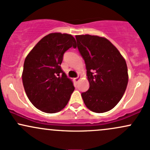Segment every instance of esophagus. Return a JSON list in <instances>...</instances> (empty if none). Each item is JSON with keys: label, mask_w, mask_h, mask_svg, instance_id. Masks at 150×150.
Wrapping results in <instances>:
<instances>
[{"label": "esophagus", "mask_w": 150, "mask_h": 150, "mask_svg": "<svg viewBox=\"0 0 150 150\" xmlns=\"http://www.w3.org/2000/svg\"><path fill=\"white\" fill-rule=\"evenodd\" d=\"M80 78H81V76H78L77 78H74V81H75V83H78L79 80H80Z\"/></svg>", "instance_id": "esophagus-1"}]
</instances>
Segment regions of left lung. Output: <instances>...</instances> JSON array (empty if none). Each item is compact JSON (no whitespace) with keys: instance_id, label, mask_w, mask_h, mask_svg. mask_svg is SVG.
Masks as SVG:
<instances>
[{"instance_id":"8db88e82","label":"left lung","mask_w":150,"mask_h":150,"mask_svg":"<svg viewBox=\"0 0 150 150\" xmlns=\"http://www.w3.org/2000/svg\"><path fill=\"white\" fill-rule=\"evenodd\" d=\"M78 48L85 62L90 83L81 94L91 111L103 113L112 110L122 99L128 83L125 60L112 42L97 35H75Z\"/></svg>"}]
</instances>
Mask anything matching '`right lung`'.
<instances>
[{
    "mask_svg": "<svg viewBox=\"0 0 150 150\" xmlns=\"http://www.w3.org/2000/svg\"><path fill=\"white\" fill-rule=\"evenodd\" d=\"M71 35L53 33L42 38L24 62L22 80L26 95L37 109L55 113L68 103L75 88L60 67L63 55L75 45Z\"/></svg>",
    "mask_w": 150,
    "mask_h": 150,
    "instance_id": "1",
    "label": "right lung"
}]
</instances>
